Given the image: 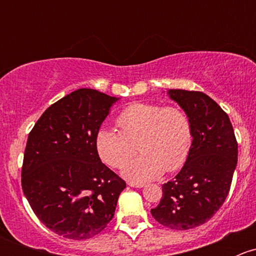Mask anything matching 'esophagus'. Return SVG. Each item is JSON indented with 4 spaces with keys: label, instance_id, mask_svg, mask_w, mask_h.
<instances>
[{
    "label": "esophagus",
    "instance_id": "esophagus-1",
    "mask_svg": "<svg viewBox=\"0 0 256 256\" xmlns=\"http://www.w3.org/2000/svg\"><path fill=\"white\" fill-rule=\"evenodd\" d=\"M128 186L134 188H142L144 184L142 183H134V182H128Z\"/></svg>",
    "mask_w": 256,
    "mask_h": 256
}]
</instances>
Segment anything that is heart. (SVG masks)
Returning <instances> with one entry per match:
<instances>
[{
	"label": "heart",
	"mask_w": 256,
	"mask_h": 256,
	"mask_svg": "<svg viewBox=\"0 0 256 256\" xmlns=\"http://www.w3.org/2000/svg\"><path fill=\"white\" fill-rule=\"evenodd\" d=\"M120 131L100 128L95 148L104 164L122 166L136 151L142 154L124 166L122 174L135 182H146L183 166L192 144V126L180 108L138 102L124 109L116 118Z\"/></svg>",
	"instance_id": "b5f03b06"
}]
</instances>
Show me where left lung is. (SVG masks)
I'll list each match as a JSON object with an SVG mask.
<instances>
[{"label":"left lung","mask_w":256,"mask_h":256,"mask_svg":"<svg viewBox=\"0 0 256 256\" xmlns=\"http://www.w3.org/2000/svg\"><path fill=\"white\" fill-rule=\"evenodd\" d=\"M190 118L192 144L178 174L162 186L160 204L151 214L176 230L202 226L216 213L230 190L238 161V144L229 116L207 94L167 92Z\"/></svg>","instance_id":"1"}]
</instances>
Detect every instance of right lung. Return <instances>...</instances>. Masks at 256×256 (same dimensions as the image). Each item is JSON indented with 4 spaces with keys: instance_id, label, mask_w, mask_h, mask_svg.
Masks as SVG:
<instances>
[{
    "instance_id": "1",
    "label": "right lung",
    "mask_w": 256,
    "mask_h": 256,
    "mask_svg": "<svg viewBox=\"0 0 256 256\" xmlns=\"http://www.w3.org/2000/svg\"><path fill=\"white\" fill-rule=\"evenodd\" d=\"M118 100L78 89L50 105L28 135L23 193L38 219L63 238L85 240L104 230L126 187L95 148L96 132Z\"/></svg>"
}]
</instances>
